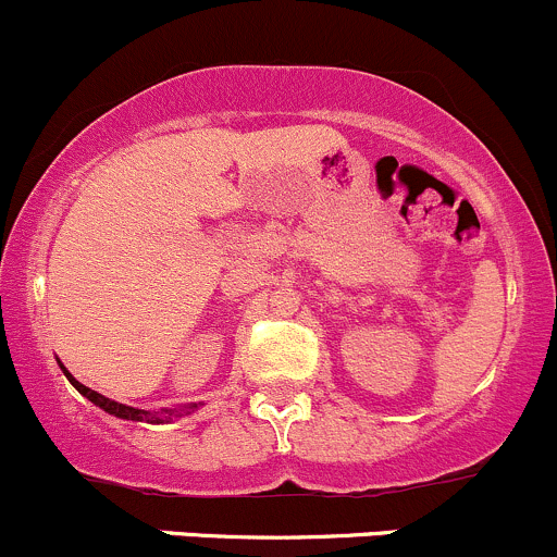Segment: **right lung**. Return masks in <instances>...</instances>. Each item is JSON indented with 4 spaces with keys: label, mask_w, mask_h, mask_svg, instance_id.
<instances>
[{
    "label": "right lung",
    "mask_w": 557,
    "mask_h": 557,
    "mask_svg": "<svg viewBox=\"0 0 557 557\" xmlns=\"http://www.w3.org/2000/svg\"><path fill=\"white\" fill-rule=\"evenodd\" d=\"M61 369H63V374L69 376V382H71V385H74L76 391L82 393V396L92 400V404H95V406H100V409H103V411H109V414H113V417H122V420H135V422H151V424H159V422H170L172 417H183V414H188L190 409H196V404H194V406H188V409H164V411H146V409H133V406L116 404V400H111V398L100 396V393L89 391L87 385H82L79 380H74V376L69 374V369H65V367H61Z\"/></svg>",
    "instance_id": "right-lung-1"
}]
</instances>
